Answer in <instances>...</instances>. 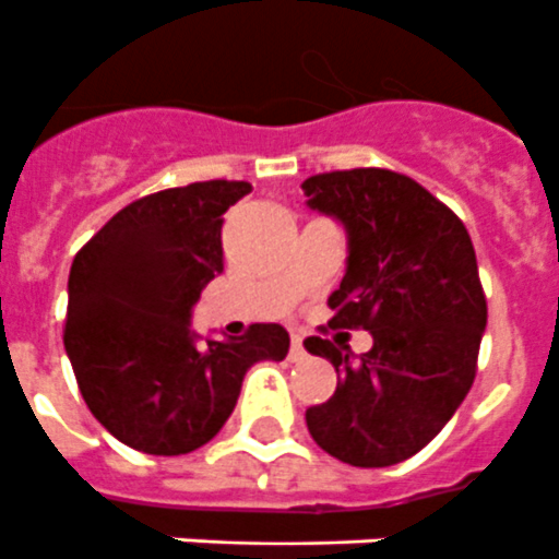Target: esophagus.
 Masks as SVG:
<instances>
[{"label":"esophagus","mask_w":559,"mask_h":559,"mask_svg":"<svg viewBox=\"0 0 559 559\" xmlns=\"http://www.w3.org/2000/svg\"><path fill=\"white\" fill-rule=\"evenodd\" d=\"M306 357V346H302L300 334H294L292 337V360H302Z\"/></svg>","instance_id":"1"}]
</instances>
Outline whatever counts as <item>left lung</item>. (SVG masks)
Wrapping results in <instances>:
<instances>
[{
	"mask_svg": "<svg viewBox=\"0 0 559 559\" xmlns=\"http://www.w3.org/2000/svg\"><path fill=\"white\" fill-rule=\"evenodd\" d=\"M308 207L346 227L349 257L329 297L332 329H366L372 349L308 337L337 390L308 406L311 439L352 467H390L427 448L476 378L488 302L462 218L409 176L360 167L302 181Z\"/></svg>",
	"mask_w": 559,
	"mask_h": 559,
	"instance_id": "left-lung-1",
	"label": "left lung"
}]
</instances>
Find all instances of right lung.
<instances>
[{"mask_svg": "<svg viewBox=\"0 0 559 559\" xmlns=\"http://www.w3.org/2000/svg\"><path fill=\"white\" fill-rule=\"evenodd\" d=\"M248 193V181L216 178L144 195L71 262L62 341L83 401L127 448L193 453L225 427L245 372L288 355L280 323L204 343L190 329L202 288L225 267L227 207Z\"/></svg>", "mask_w": 559, "mask_h": 559, "instance_id": "obj_1", "label": "right lung"}]
</instances>
